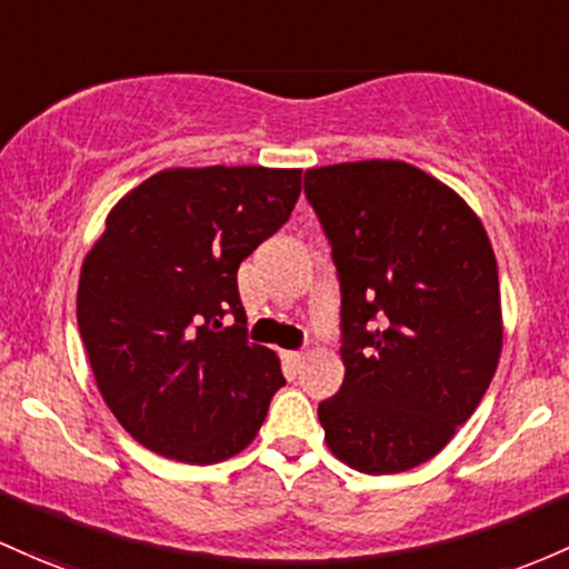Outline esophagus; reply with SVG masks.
<instances>
[{"instance_id":"1","label":"esophagus","mask_w":569,"mask_h":569,"mask_svg":"<svg viewBox=\"0 0 569 569\" xmlns=\"http://www.w3.org/2000/svg\"><path fill=\"white\" fill-rule=\"evenodd\" d=\"M283 359L289 361L291 367H302V361H305V353H302V351H286V353H283Z\"/></svg>"}]
</instances>
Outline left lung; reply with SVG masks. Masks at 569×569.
<instances>
[{"instance_id": "left-lung-1", "label": "left lung", "mask_w": 569, "mask_h": 569, "mask_svg": "<svg viewBox=\"0 0 569 569\" xmlns=\"http://www.w3.org/2000/svg\"><path fill=\"white\" fill-rule=\"evenodd\" d=\"M342 291L346 380L323 440L367 476L413 470L476 413L502 353L497 259L476 210L408 161L305 172Z\"/></svg>"}]
</instances>
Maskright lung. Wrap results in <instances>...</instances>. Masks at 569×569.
<instances>
[{
  "mask_svg": "<svg viewBox=\"0 0 569 569\" xmlns=\"http://www.w3.org/2000/svg\"><path fill=\"white\" fill-rule=\"evenodd\" d=\"M299 191L302 170L170 167L104 218L80 267L78 327L104 405L148 451L216 465L264 423L286 378L278 353L246 340L237 267Z\"/></svg>",
  "mask_w": 569,
  "mask_h": 569,
  "instance_id": "add662e5",
  "label": "right lung"
}]
</instances>
